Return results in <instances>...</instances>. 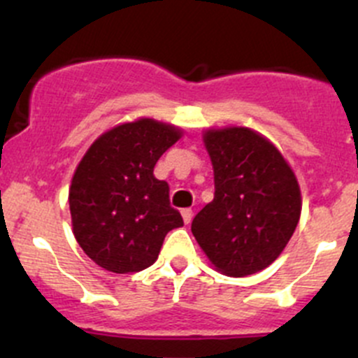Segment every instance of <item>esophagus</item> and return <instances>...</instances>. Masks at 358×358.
<instances>
[{
	"label": "esophagus",
	"instance_id": "1",
	"mask_svg": "<svg viewBox=\"0 0 358 358\" xmlns=\"http://www.w3.org/2000/svg\"><path fill=\"white\" fill-rule=\"evenodd\" d=\"M182 216H183V222H185L187 225H189V223L192 222V216H194L192 209H190V208H185V209H182Z\"/></svg>",
	"mask_w": 358,
	"mask_h": 358
}]
</instances>
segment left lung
Segmentation results:
<instances>
[{
  "mask_svg": "<svg viewBox=\"0 0 358 358\" xmlns=\"http://www.w3.org/2000/svg\"><path fill=\"white\" fill-rule=\"evenodd\" d=\"M204 143L215 199L196 215L192 234L220 272L251 275L289 243L301 213L298 182L279 150L251 129H211Z\"/></svg>",
  "mask_w": 358,
  "mask_h": 358,
  "instance_id": "left-lung-1",
  "label": "left lung"
}]
</instances>
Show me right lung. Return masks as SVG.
Masks as SVG:
<instances>
[{
	"label": "right lung",
	"instance_id": "1",
	"mask_svg": "<svg viewBox=\"0 0 358 358\" xmlns=\"http://www.w3.org/2000/svg\"><path fill=\"white\" fill-rule=\"evenodd\" d=\"M180 129L140 119L115 126L88 149L69 190L72 230L102 268L133 273L157 259L169 230L183 225L169 185L154 176Z\"/></svg>",
	"mask_w": 358,
	"mask_h": 358
}]
</instances>
